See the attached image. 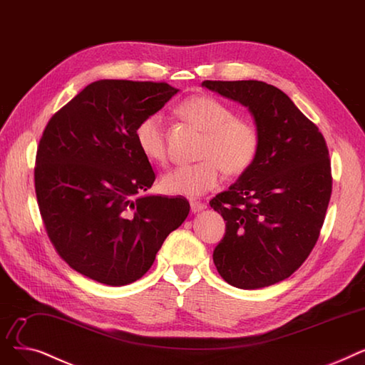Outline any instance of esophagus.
Instances as JSON below:
<instances>
[{
  "mask_svg": "<svg viewBox=\"0 0 365 365\" xmlns=\"http://www.w3.org/2000/svg\"><path fill=\"white\" fill-rule=\"evenodd\" d=\"M190 207H192V212L196 214V212H200V211L206 210V203L197 202V200H192V202H190Z\"/></svg>",
  "mask_w": 365,
  "mask_h": 365,
  "instance_id": "obj_1",
  "label": "esophagus"
}]
</instances>
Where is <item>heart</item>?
<instances>
[{"label": "heart", "instance_id": "obj_1", "mask_svg": "<svg viewBox=\"0 0 365 365\" xmlns=\"http://www.w3.org/2000/svg\"><path fill=\"white\" fill-rule=\"evenodd\" d=\"M178 111L203 132L197 153L200 160L163 173L160 178L163 193L185 197L202 196L218 184L222 170L229 175H239L254 163L259 148L258 129L251 120L235 115L227 103L199 95L185 99ZM135 141L148 160L166 162V130L162 113H150L140 120L135 128Z\"/></svg>", "mask_w": 365, "mask_h": 365}]
</instances>
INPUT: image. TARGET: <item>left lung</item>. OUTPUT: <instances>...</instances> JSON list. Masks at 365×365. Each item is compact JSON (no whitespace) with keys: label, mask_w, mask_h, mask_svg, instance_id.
I'll return each mask as SVG.
<instances>
[{"label":"left lung","mask_w":365,"mask_h":365,"mask_svg":"<svg viewBox=\"0 0 365 365\" xmlns=\"http://www.w3.org/2000/svg\"><path fill=\"white\" fill-rule=\"evenodd\" d=\"M202 86L248 107L259 133L254 163L210 202L225 221L215 267L242 289L281 282L304 263L325 220L333 178L324 136L272 84L205 80Z\"/></svg>","instance_id":"left-lung-1"}]
</instances>
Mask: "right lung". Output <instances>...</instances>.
I'll use <instances>...</instances> for the list:
<instances>
[{
    "instance_id": "obj_1",
    "label": "right lung",
    "mask_w": 365,
    "mask_h": 365,
    "mask_svg": "<svg viewBox=\"0 0 365 365\" xmlns=\"http://www.w3.org/2000/svg\"><path fill=\"white\" fill-rule=\"evenodd\" d=\"M177 92L165 81L99 80L43 132L34 180L47 236L69 267L96 282L140 279L190 212L184 197L143 195L155 173L135 141L140 120Z\"/></svg>"
}]
</instances>
